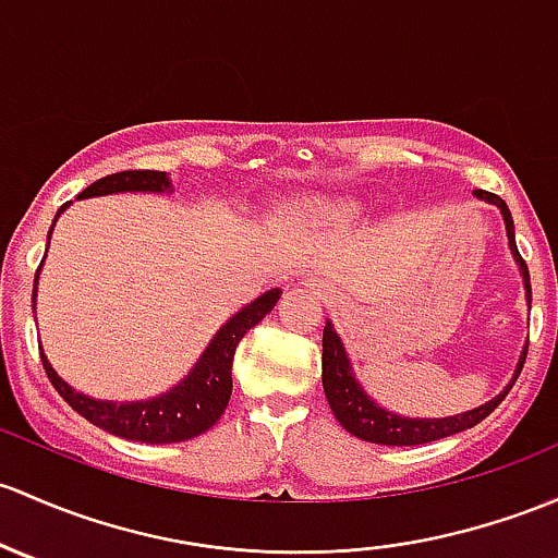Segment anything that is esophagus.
I'll list each match as a JSON object with an SVG mask.
<instances>
[{
    "label": "esophagus",
    "instance_id": "1",
    "mask_svg": "<svg viewBox=\"0 0 558 558\" xmlns=\"http://www.w3.org/2000/svg\"><path fill=\"white\" fill-rule=\"evenodd\" d=\"M302 286H307V289H313V291H320V289H324V283H320V280H315V278H307V280H304Z\"/></svg>",
    "mask_w": 558,
    "mask_h": 558
}]
</instances>
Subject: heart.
I'll return each instance as SVG.
<instances>
[{
  "label": "heart",
  "instance_id": "1",
  "mask_svg": "<svg viewBox=\"0 0 558 558\" xmlns=\"http://www.w3.org/2000/svg\"><path fill=\"white\" fill-rule=\"evenodd\" d=\"M324 208L331 216H339V219H353L357 210H361V205H357L355 201H350V197H339V201L324 203Z\"/></svg>",
  "mask_w": 558,
  "mask_h": 558
}]
</instances>
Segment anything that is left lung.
I'll return each mask as SVG.
<instances>
[{"label":"left lung","instance_id":"obj_1","mask_svg":"<svg viewBox=\"0 0 558 558\" xmlns=\"http://www.w3.org/2000/svg\"><path fill=\"white\" fill-rule=\"evenodd\" d=\"M473 195H476L478 201L500 208L502 221H506L508 248H511L513 259L519 264V272H521V280H524V291H526V304L532 307L530 269H526L519 248H515V230H513L511 210H508L506 201H500V197L492 195V192L476 190ZM524 361H526V348L521 350L511 383L502 387L492 401L481 403V407L471 409V412L454 414V417H403V414H396L390 412V409L379 407V403L363 390V385L357 383L353 372V361H350L337 328H333L331 320H326V328H324V392L328 398V407H331L333 417H337V422L344 427V430L353 433V436L363 438V441L368 444H383V447H417V444L438 441V438L454 436V433H462L468 430V427L478 425L481 420L489 417V414L500 407L502 398L508 396V390H511L515 379H519Z\"/></svg>","mask_w":558,"mask_h":558}]
</instances>
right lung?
<instances>
[{
    "label": "right lung",
    "instance_id": "add662e5",
    "mask_svg": "<svg viewBox=\"0 0 558 558\" xmlns=\"http://www.w3.org/2000/svg\"><path fill=\"white\" fill-rule=\"evenodd\" d=\"M120 192H155V195H168L173 192L171 175L166 171H122L104 175V179L93 181L87 190H82L77 201H87V197H104V195H120ZM72 203H63L58 208L52 227H56L58 216L69 208ZM50 232H47V245H50ZM45 262V259H43ZM43 264L34 278V294H32V310H37V283ZM283 291L269 289L254 302L245 304L243 310L232 315L214 339L203 355L197 357L195 366L186 372V377L171 390L160 392L146 401H101V398L85 396V392L74 390L72 385L63 383L52 363L47 361L45 350H39L45 363V372L50 377L52 387L61 392L63 401L82 414L87 422H93L101 430L111 433V436L128 438V441L141 444H179L190 441V438L201 436V433L214 427L225 414L227 403L232 396V357L238 350L240 339L251 331L272 307Z\"/></svg>",
    "mask_w": 558,
    "mask_h": 558
}]
</instances>
